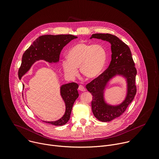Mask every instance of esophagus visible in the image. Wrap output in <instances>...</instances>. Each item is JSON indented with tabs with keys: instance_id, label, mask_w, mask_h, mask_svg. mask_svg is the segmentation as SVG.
<instances>
[{
	"instance_id": "obj_1",
	"label": "esophagus",
	"mask_w": 159,
	"mask_h": 159,
	"mask_svg": "<svg viewBox=\"0 0 159 159\" xmlns=\"http://www.w3.org/2000/svg\"><path fill=\"white\" fill-rule=\"evenodd\" d=\"M78 89L81 91H85V88L83 86V85H79V87H78Z\"/></svg>"
}]
</instances>
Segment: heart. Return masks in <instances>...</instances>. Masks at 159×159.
<instances>
[{"label": "heart", "instance_id": "b5f03b06", "mask_svg": "<svg viewBox=\"0 0 159 159\" xmlns=\"http://www.w3.org/2000/svg\"><path fill=\"white\" fill-rule=\"evenodd\" d=\"M107 56L103 46L80 43L68 51V61L62 62V69L68 76L75 78L78 75V68H80L84 77L93 80L102 73L105 66Z\"/></svg>", "mask_w": 159, "mask_h": 159}]
</instances>
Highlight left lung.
<instances>
[{"label":"left lung","mask_w":159,"mask_h":159,"mask_svg":"<svg viewBox=\"0 0 159 159\" xmlns=\"http://www.w3.org/2000/svg\"><path fill=\"white\" fill-rule=\"evenodd\" d=\"M91 38L107 41L111 44V61L108 68L86 85L93 97L91 108L94 116L101 121H110L121 115L133 101L137 93L135 81L137 72L129 47L118 37L110 34H94ZM116 74L125 75L128 78V93L121 105L112 107L105 104L102 93L107 81Z\"/></svg>","instance_id":"8db88e82"}]
</instances>
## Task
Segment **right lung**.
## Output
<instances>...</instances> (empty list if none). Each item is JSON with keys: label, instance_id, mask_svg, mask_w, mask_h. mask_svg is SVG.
Instances as JSON below:
<instances>
[{"label": "right lung", "instance_id": "add662e5", "mask_svg": "<svg viewBox=\"0 0 159 159\" xmlns=\"http://www.w3.org/2000/svg\"><path fill=\"white\" fill-rule=\"evenodd\" d=\"M77 38L71 34L44 35L39 36L24 52L22 58L21 65L18 71V76L21 77L30 69L33 63L39 59L48 62H57L63 47L71 40ZM24 86V84H23ZM78 84L70 83L61 87V94L66 105V112L61 119L56 121H44L56 126L65 125L70 118L72 108L78 97Z\"/></svg>", "mask_w": 159, "mask_h": 159}]
</instances>
